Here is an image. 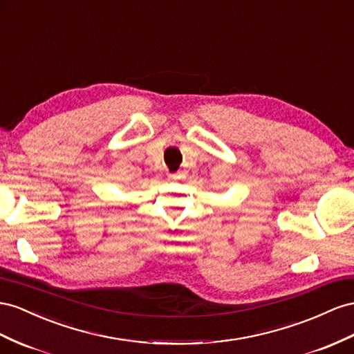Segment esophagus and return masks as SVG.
<instances>
[{"label": "esophagus", "instance_id": "1", "mask_svg": "<svg viewBox=\"0 0 354 354\" xmlns=\"http://www.w3.org/2000/svg\"><path fill=\"white\" fill-rule=\"evenodd\" d=\"M181 178H185V173H169L168 174L169 181H177V180H181Z\"/></svg>", "mask_w": 354, "mask_h": 354}]
</instances>
